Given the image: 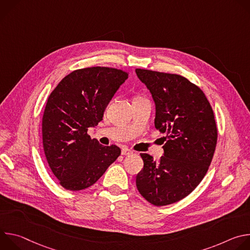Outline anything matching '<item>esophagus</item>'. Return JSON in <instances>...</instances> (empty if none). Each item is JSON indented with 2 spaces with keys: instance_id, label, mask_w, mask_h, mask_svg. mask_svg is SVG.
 <instances>
[{
  "instance_id": "esophagus-1",
  "label": "esophagus",
  "mask_w": 250,
  "mask_h": 250,
  "mask_svg": "<svg viewBox=\"0 0 250 250\" xmlns=\"http://www.w3.org/2000/svg\"><path fill=\"white\" fill-rule=\"evenodd\" d=\"M133 152L130 150V149H128V148H124L123 150H122V154L123 155H125V156H127V155H131Z\"/></svg>"
}]
</instances>
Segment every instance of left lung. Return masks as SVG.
<instances>
[{
	"label": "left lung",
	"mask_w": 250,
	"mask_h": 250,
	"mask_svg": "<svg viewBox=\"0 0 250 250\" xmlns=\"http://www.w3.org/2000/svg\"><path fill=\"white\" fill-rule=\"evenodd\" d=\"M156 105L154 125L166 132L159 161L140 153L144 169L136 176L140 195L161 207L179 202L201 183L215 153L218 128L204 92L187 78L147 69H135Z\"/></svg>",
	"instance_id": "left-lung-1"
}]
</instances>
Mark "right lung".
<instances>
[{
	"label": "right lung",
	"instance_id": "obj_1",
	"mask_svg": "<svg viewBox=\"0 0 250 250\" xmlns=\"http://www.w3.org/2000/svg\"><path fill=\"white\" fill-rule=\"evenodd\" d=\"M128 78L112 67L77 69L51 92L42 117V145L47 163L66 190L95 184L121 155L115 145L104 146L88 134L103 120L104 111Z\"/></svg>",
	"mask_w": 250,
	"mask_h": 250
}]
</instances>
